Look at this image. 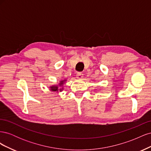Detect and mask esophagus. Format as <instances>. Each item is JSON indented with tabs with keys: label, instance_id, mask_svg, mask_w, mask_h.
<instances>
[{
	"label": "esophagus",
	"instance_id": "obj_1",
	"mask_svg": "<svg viewBox=\"0 0 151 151\" xmlns=\"http://www.w3.org/2000/svg\"><path fill=\"white\" fill-rule=\"evenodd\" d=\"M83 76H84V74L82 72H78L77 74V79H83Z\"/></svg>",
	"mask_w": 151,
	"mask_h": 151
}]
</instances>
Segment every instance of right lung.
Wrapping results in <instances>:
<instances>
[{
	"instance_id": "obj_1",
	"label": "right lung",
	"mask_w": 151,
	"mask_h": 151,
	"mask_svg": "<svg viewBox=\"0 0 151 151\" xmlns=\"http://www.w3.org/2000/svg\"><path fill=\"white\" fill-rule=\"evenodd\" d=\"M65 81V80L60 81V84H59V85H60V86H62V84H63V83H64V81ZM50 88H51L50 89H51L52 91H58V86H52V87H50ZM60 91H62V89H60Z\"/></svg>"
}]
</instances>
